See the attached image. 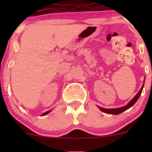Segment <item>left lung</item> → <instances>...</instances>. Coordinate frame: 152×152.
I'll return each mask as SVG.
<instances>
[{"mask_svg": "<svg viewBox=\"0 0 152 152\" xmlns=\"http://www.w3.org/2000/svg\"><path fill=\"white\" fill-rule=\"evenodd\" d=\"M143 86H144V83H143V85H142L141 88H140V91L137 93V95H136V96H134V97L133 98V99H132L129 102L128 104L124 106V107H119V108H115V109H105V108H102V107H99V108L100 109L101 111L104 112V113H107V114H113V115L120 114V113H123V112L126 111V110H128L129 108H130L131 107H132V106L136 103V102H137V99H138L139 97H140V94H141L142 88H143Z\"/></svg>", "mask_w": 152, "mask_h": 152, "instance_id": "left-lung-1", "label": "left lung"}]
</instances>
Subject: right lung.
<instances>
[{
    "label": "right lung",
    "mask_w": 152,
    "mask_h": 152,
    "mask_svg": "<svg viewBox=\"0 0 152 152\" xmlns=\"http://www.w3.org/2000/svg\"><path fill=\"white\" fill-rule=\"evenodd\" d=\"M51 111V110H49V111H47V112H45V113H44L42 115H47V114H48L49 113H50V112Z\"/></svg>",
    "instance_id": "add662e5"
}]
</instances>
